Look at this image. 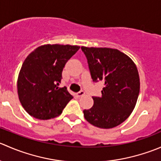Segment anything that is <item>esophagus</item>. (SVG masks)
<instances>
[{
    "instance_id": "34e87169",
    "label": "esophagus",
    "mask_w": 161,
    "mask_h": 161,
    "mask_svg": "<svg viewBox=\"0 0 161 161\" xmlns=\"http://www.w3.org/2000/svg\"><path fill=\"white\" fill-rule=\"evenodd\" d=\"M84 95H85V92H84V91H82V90L80 91V92H79L77 93V96H78V97H82V96H84Z\"/></svg>"
}]
</instances>
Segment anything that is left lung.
I'll return each mask as SVG.
<instances>
[{
  "instance_id": "1",
  "label": "left lung",
  "mask_w": 161,
  "mask_h": 161,
  "mask_svg": "<svg viewBox=\"0 0 161 161\" xmlns=\"http://www.w3.org/2000/svg\"><path fill=\"white\" fill-rule=\"evenodd\" d=\"M93 82L103 84L100 97H94L93 106L84 110L86 120L100 129H112L131 114L140 89L137 67L120 50L108 47H82Z\"/></svg>"
}]
</instances>
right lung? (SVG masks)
<instances>
[{"instance_id": "1", "label": "right lung", "mask_w": 161, "mask_h": 161, "mask_svg": "<svg viewBox=\"0 0 161 161\" xmlns=\"http://www.w3.org/2000/svg\"><path fill=\"white\" fill-rule=\"evenodd\" d=\"M79 48L75 45L45 44L27 56L19 71L17 88L21 104L29 114L48 120L62 113L73 97L65 86H58L64 65Z\"/></svg>"}]
</instances>
